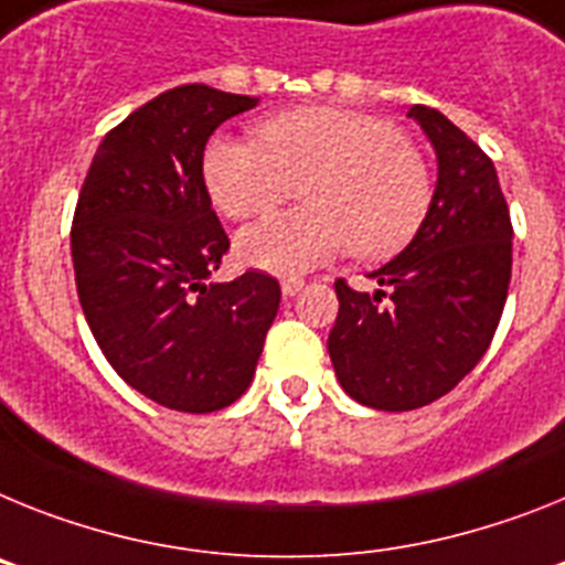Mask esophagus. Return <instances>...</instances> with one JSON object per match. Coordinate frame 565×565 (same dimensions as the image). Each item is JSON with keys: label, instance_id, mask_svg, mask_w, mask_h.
I'll return each instance as SVG.
<instances>
[{"label": "esophagus", "instance_id": "esophagus-1", "mask_svg": "<svg viewBox=\"0 0 565 565\" xmlns=\"http://www.w3.org/2000/svg\"><path fill=\"white\" fill-rule=\"evenodd\" d=\"M301 289H303L301 278H284V281H281V292H284V296H287V298L298 296Z\"/></svg>", "mask_w": 565, "mask_h": 565}]
</instances>
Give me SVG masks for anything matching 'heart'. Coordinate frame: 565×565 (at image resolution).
<instances>
[{"mask_svg": "<svg viewBox=\"0 0 565 565\" xmlns=\"http://www.w3.org/2000/svg\"><path fill=\"white\" fill-rule=\"evenodd\" d=\"M258 141L218 136L204 150V184L230 218L262 215L298 184L303 207L238 233L242 262L301 276L350 247L384 258L412 238L429 207V173L392 121L347 107H298L258 127Z\"/></svg>", "mask_w": 565, "mask_h": 565, "instance_id": "1", "label": "heart"}]
</instances>
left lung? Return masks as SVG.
<instances>
[{
  "label": "left lung",
  "instance_id": "obj_1",
  "mask_svg": "<svg viewBox=\"0 0 565 565\" xmlns=\"http://www.w3.org/2000/svg\"><path fill=\"white\" fill-rule=\"evenodd\" d=\"M438 156V181L418 233L370 273L375 292L335 281L327 350L358 404L409 412L475 370L498 330L512 278V222L494 164L444 113L412 105Z\"/></svg>",
  "mask_w": 565,
  "mask_h": 565
}]
</instances>
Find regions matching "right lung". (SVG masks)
<instances>
[{"mask_svg":"<svg viewBox=\"0 0 565 565\" xmlns=\"http://www.w3.org/2000/svg\"><path fill=\"white\" fill-rule=\"evenodd\" d=\"M258 99L181 85L113 127L90 161L71 230L87 327L145 398L215 412L253 384L281 303L267 273L210 281L230 238L204 184L213 130Z\"/></svg>","mask_w":565,"mask_h":565,"instance_id":"right-lung-1","label":"right lung"}]
</instances>
